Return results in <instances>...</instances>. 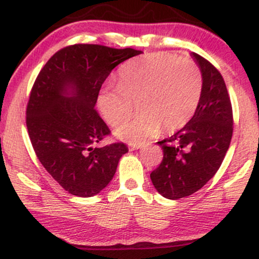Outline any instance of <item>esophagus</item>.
Instances as JSON below:
<instances>
[{
  "label": "esophagus",
  "instance_id": "esophagus-1",
  "mask_svg": "<svg viewBox=\"0 0 259 259\" xmlns=\"http://www.w3.org/2000/svg\"><path fill=\"white\" fill-rule=\"evenodd\" d=\"M143 147V143H140V142H132L129 143V149L130 151H136V149Z\"/></svg>",
  "mask_w": 259,
  "mask_h": 259
}]
</instances>
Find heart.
Returning <instances> with one entry per match:
<instances>
[{"mask_svg":"<svg viewBox=\"0 0 259 259\" xmlns=\"http://www.w3.org/2000/svg\"><path fill=\"white\" fill-rule=\"evenodd\" d=\"M202 78L197 65L170 53H152L127 62L119 71L118 87L100 90L98 107L111 126L119 125L136 104L138 116L116 130V136L141 141L159 132L182 127L197 110Z\"/></svg>","mask_w":259,"mask_h":259,"instance_id":"heart-1","label":"heart"}]
</instances>
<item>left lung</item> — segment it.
Instances as JSON below:
<instances>
[{
    "mask_svg": "<svg viewBox=\"0 0 259 259\" xmlns=\"http://www.w3.org/2000/svg\"><path fill=\"white\" fill-rule=\"evenodd\" d=\"M191 55L202 78L198 107L182 129L158 142L164 157L151 174L154 188L171 200L188 197L212 179L233 135L232 104L222 74L206 59Z\"/></svg>",
    "mask_w": 259,
    "mask_h": 259,
    "instance_id": "1",
    "label": "left lung"
}]
</instances>
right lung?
<instances>
[{
	"label": "right lung",
	"instance_id": "1",
	"mask_svg": "<svg viewBox=\"0 0 259 259\" xmlns=\"http://www.w3.org/2000/svg\"><path fill=\"white\" fill-rule=\"evenodd\" d=\"M139 54L133 48L68 46L37 76L26 108L27 132L40 164L72 195L89 198L101 192L129 151L121 142L95 147L111 133L95 105L111 71Z\"/></svg>",
	"mask_w": 259,
	"mask_h": 259
}]
</instances>
